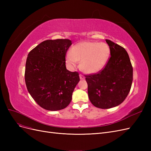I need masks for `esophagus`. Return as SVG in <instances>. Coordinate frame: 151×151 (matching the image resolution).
Returning <instances> with one entry per match:
<instances>
[{"instance_id": "1", "label": "esophagus", "mask_w": 151, "mask_h": 151, "mask_svg": "<svg viewBox=\"0 0 151 151\" xmlns=\"http://www.w3.org/2000/svg\"><path fill=\"white\" fill-rule=\"evenodd\" d=\"M79 77H80V79H82V80L85 79V77H84L83 74H80V75H79Z\"/></svg>"}]
</instances>
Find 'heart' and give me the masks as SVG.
Masks as SVG:
<instances>
[{"instance_id": "obj_1", "label": "heart", "mask_w": 151, "mask_h": 151, "mask_svg": "<svg viewBox=\"0 0 151 151\" xmlns=\"http://www.w3.org/2000/svg\"><path fill=\"white\" fill-rule=\"evenodd\" d=\"M110 55V50L105 43L83 42L75 45L67 55L66 61L72 67L80 62L81 70L87 74H93L103 68Z\"/></svg>"}]
</instances>
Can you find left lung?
<instances>
[{"label": "left lung", "instance_id": "1", "mask_svg": "<svg viewBox=\"0 0 151 151\" xmlns=\"http://www.w3.org/2000/svg\"><path fill=\"white\" fill-rule=\"evenodd\" d=\"M110 57L104 67L86 75L90 101L94 106L108 109L120 104L129 94L133 81V67L125 49L106 40Z\"/></svg>", "mask_w": 151, "mask_h": 151}]
</instances>
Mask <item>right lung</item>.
Here are the masks:
<instances>
[{"label": "right lung", "instance_id": "obj_1", "mask_svg": "<svg viewBox=\"0 0 151 151\" xmlns=\"http://www.w3.org/2000/svg\"><path fill=\"white\" fill-rule=\"evenodd\" d=\"M72 45L68 39L48 40L28 53L25 83L31 97L39 106L50 111L64 109L80 81L79 73L68 71L65 56Z\"/></svg>", "mask_w": 151, "mask_h": 151}]
</instances>
